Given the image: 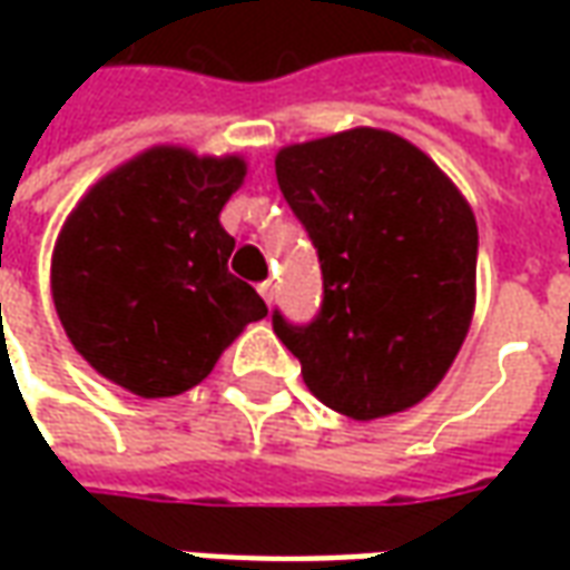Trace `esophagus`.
Wrapping results in <instances>:
<instances>
[{
  "label": "esophagus",
  "instance_id": "obj_1",
  "mask_svg": "<svg viewBox=\"0 0 570 570\" xmlns=\"http://www.w3.org/2000/svg\"><path fill=\"white\" fill-rule=\"evenodd\" d=\"M259 296L265 298L268 305H272V302H274V281H262V284H259Z\"/></svg>",
  "mask_w": 570,
  "mask_h": 570
}]
</instances>
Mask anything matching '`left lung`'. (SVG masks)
Here are the masks:
<instances>
[{"mask_svg": "<svg viewBox=\"0 0 570 570\" xmlns=\"http://www.w3.org/2000/svg\"><path fill=\"white\" fill-rule=\"evenodd\" d=\"M277 186L317 247L321 314L274 333L323 406L406 412L442 382L476 308V216L419 146L351 128L284 146Z\"/></svg>", "mask_w": 570, "mask_h": 570, "instance_id": "1", "label": "left lung"}]
</instances>
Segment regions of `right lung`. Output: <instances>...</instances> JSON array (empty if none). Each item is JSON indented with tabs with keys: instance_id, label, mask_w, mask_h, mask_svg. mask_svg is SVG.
I'll use <instances>...</instances> for the list:
<instances>
[{
	"instance_id": "1",
	"label": "right lung",
	"mask_w": 570,
	"mask_h": 570,
	"mask_svg": "<svg viewBox=\"0 0 570 570\" xmlns=\"http://www.w3.org/2000/svg\"><path fill=\"white\" fill-rule=\"evenodd\" d=\"M247 176L240 155L151 146L97 179L51 256L67 338L104 379L158 400L200 384L244 326L268 308L228 272L219 223Z\"/></svg>"
}]
</instances>
